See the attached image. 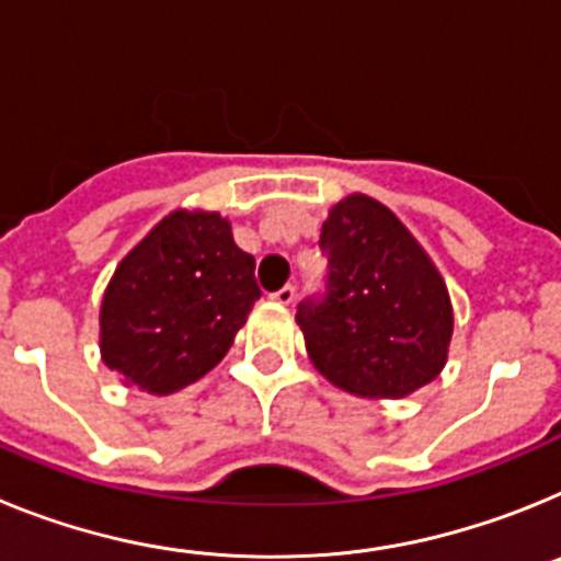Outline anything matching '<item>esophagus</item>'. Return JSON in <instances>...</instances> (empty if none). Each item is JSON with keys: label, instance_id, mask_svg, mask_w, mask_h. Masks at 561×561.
<instances>
[{"label": "esophagus", "instance_id": "1", "mask_svg": "<svg viewBox=\"0 0 561 561\" xmlns=\"http://www.w3.org/2000/svg\"><path fill=\"white\" fill-rule=\"evenodd\" d=\"M272 300H275V304H280V306H289V304H295V286H291V284H286L284 289L272 291Z\"/></svg>", "mask_w": 561, "mask_h": 561}]
</instances>
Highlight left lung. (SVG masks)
Instances as JSON below:
<instances>
[{"label":"left lung","mask_w":561,"mask_h":561,"mask_svg":"<svg viewBox=\"0 0 561 561\" xmlns=\"http://www.w3.org/2000/svg\"><path fill=\"white\" fill-rule=\"evenodd\" d=\"M325 289L297 306L317 370L356 396L401 399L440 374L453 306L438 270L385 205L348 196L320 232Z\"/></svg>","instance_id":"left-lung-1"}]
</instances>
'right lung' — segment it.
<instances>
[{
	"instance_id": "add662e5",
	"label": "right lung",
	"mask_w": 561,
	"mask_h": 561,
	"mask_svg": "<svg viewBox=\"0 0 561 561\" xmlns=\"http://www.w3.org/2000/svg\"><path fill=\"white\" fill-rule=\"evenodd\" d=\"M257 297L255 257L238 250L230 221L171 213L103 295V362L146 393H176L219 365Z\"/></svg>"
}]
</instances>
